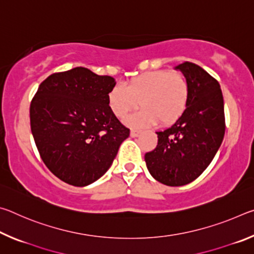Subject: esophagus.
<instances>
[{"instance_id": "34e87169", "label": "esophagus", "mask_w": 254, "mask_h": 254, "mask_svg": "<svg viewBox=\"0 0 254 254\" xmlns=\"http://www.w3.org/2000/svg\"><path fill=\"white\" fill-rule=\"evenodd\" d=\"M130 134H131V136H132V137H135V136H137V135L140 134V132H139V131H136V130H131Z\"/></svg>"}]
</instances>
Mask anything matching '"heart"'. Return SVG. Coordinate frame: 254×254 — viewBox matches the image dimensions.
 Segmentation results:
<instances>
[{"instance_id": "heart-1", "label": "heart", "mask_w": 254, "mask_h": 254, "mask_svg": "<svg viewBox=\"0 0 254 254\" xmlns=\"http://www.w3.org/2000/svg\"><path fill=\"white\" fill-rule=\"evenodd\" d=\"M189 98V86L183 72L153 70L131 79L126 87L115 85L107 94V104L115 117L126 119L141 106L140 111L127 120L133 127L159 123L169 126L182 117Z\"/></svg>"}]
</instances>
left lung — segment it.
Here are the masks:
<instances>
[{
  "label": "left lung",
  "mask_w": 254,
  "mask_h": 254,
  "mask_svg": "<svg viewBox=\"0 0 254 254\" xmlns=\"http://www.w3.org/2000/svg\"><path fill=\"white\" fill-rule=\"evenodd\" d=\"M175 69L188 81L187 107L175 124L157 132L156 149L144 156L152 177L174 187L199 177L212 162L225 133L224 101L218 81L189 62Z\"/></svg>",
  "instance_id": "8db88e82"
}]
</instances>
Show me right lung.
I'll return each mask as SVG.
<instances>
[{
	"instance_id": "1",
	"label": "right lung",
	"mask_w": 254,
	"mask_h": 254,
	"mask_svg": "<svg viewBox=\"0 0 254 254\" xmlns=\"http://www.w3.org/2000/svg\"><path fill=\"white\" fill-rule=\"evenodd\" d=\"M111 76L84 67L56 72L40 84L30 105L34 142L51 173L84 187L104 175L130 130L107 104Z\"/></svg>"
}]
</instances>
